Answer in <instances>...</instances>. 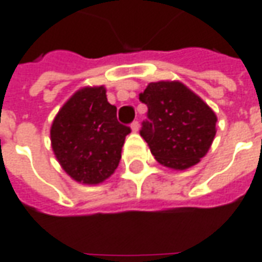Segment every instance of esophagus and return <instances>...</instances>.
I'll list each match as a JSON object with an SVG mask.
<instances>
[{"label":"esophagus","mask_w":262,"mask_h":262,"mask_svg":"<svg viewBox=\"0 0 262 262\" xmlns=\"http://www.w3.org/2000/svg\"><path fill=\"white\" fill-rule=\"evenodd\" d=\"M139 127H140V125H139V122H133L130 125V129L133 133H137L139 132Z\"/></svg>","instance_id":"esophagus-1"}]
</instances>
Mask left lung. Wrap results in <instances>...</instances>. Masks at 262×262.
<instances>
[{
	"mask_svg": "<svg viewBox=\"0 0 262 262\" xmlns=\"http://www.w3.org/2000/svg\"><path fill=\"white\" fill-rule=\"evenodd\" d=\"M139 99L149 109L140 135L162 166L186 170L207 155L217 116L199 95L180 80H159L150 82Z\"/></svg>",
	"mask_w": 262,
	"mask_h": 262,
	"instance_id": "left-lung-1",
	"label": "left lung"
}]
</instances>
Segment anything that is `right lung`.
<instances>
[{
  "mask_svg": "<svg viewBox=\"0 0 262 262\" xmlns=\"http://www.w3.org/2000/svg\"><path fill=\"white\" fill-rule=\"evenodd\" d=\"M130 127L120 125L105 86H85L69 98L51 126L52 150L71 179L99 184L115 173Z\"/></svg>",
  "mask_w": 262,
  "mask_h": 262,
  "instance_id": "obj_1",
  "label": "right lung"
}]
</instances>
